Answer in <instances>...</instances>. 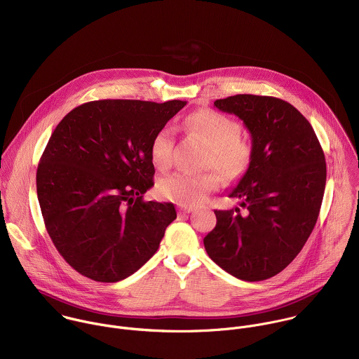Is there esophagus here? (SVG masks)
Here are the masks:
<instances>
[{
	"mask_svg": "<svg viewBox=\"0 0 359 359\" xmlns=\"http://www.w3.org/2000/svg\"><path fill=\"white\" fill-rule=\"evenodd\" d=\"M191 212H194L192 206H180L178 208V213L180 215H187V213H191Z\"/></svg>",
	"mask_w": 359,
	"mask_h": 359,
	"instance_id": "obj_1",
	"label": "esophagus"
}]
</instances>
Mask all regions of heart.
Wrapping results in <instances>:
<instances>
[{
  "label": "heart",
  "instance_id": "heart-1",
  "mask_svg": "<svg viewBox=\"0 0 359 359\" xmlns=\"http://www.w3.org/2000/svg\"><path fill=\"white\" fill-rule=\"evenodd\" d=\"M185 128L202 137L210 147L206 165L213 167L223 180L231 182L239 180L252 161V146L241 139V125L226 114L215 110H202L185 121ZM175 144V128L163 126L151 142V160L160 168H167L172 161ZM220 181L213 172L192 174L185 171L172 172L158 181L157 189L161 196L184 205H196L208 194L217 189Z\"/></svg>",
  "mask_w": 359,
  "mask_h": 359
}]
</instances>
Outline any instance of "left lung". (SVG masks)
I'll use <instances>...</instances> for the list:
<instances>
[{"mask_svg":"<svg viewBox=\"0 0 359 359\" xmlns=\"http://www.w3.org/2000/svg\"><path fill=\"white\" fill-rule=\"evenodd\" d=\"M215 106L243 122L252 161L229 194L245 213L215 210L217 224L203 243L210 259L243 281L284 270L309 238L322 206L326 161L316 133L290 103L237 95Z\"/></svg>","mask_w":359,"mask_h":359,"instance_id":"obj_1","label":"left lung"}]
</instances>
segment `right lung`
Here are the masks:
<instances>
[{
  "mask_svg": "<svg viewBox=\"0 0 359 359\" xmlns=\"http://www.w3.org/2000/svg\"><path fill=\"white\" fill-rule=\"evenodd\" d=\"M185 104L89 102L54 129L37 167V198L53 243L82 276L129 277L177 219L172 203L142 198L154 185L153 137Z\"/></svg>",
  "mask_w": 359,
  "mask_h": 359,
  "instance_id": "1",
  "label": "right lung"
}]
</instances>
